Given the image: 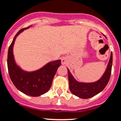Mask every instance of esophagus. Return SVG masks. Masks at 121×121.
<instances>
[{
    "instance_id": "1",
    "label": "esophagus",
    "mask_w": 121,
    "mask_h": 121,
    "mask_svg": "<svg viewBox=\"0 0 121 121\" xmlns=\"http://www.w3.org/2000/svg\"><path fill=\"white\" fill-rule=\"evenodd\" d=\"M61 63L62 64H66L68 63V59H66V57H63L61 59Z\"/></svg>"
}]
</instances>
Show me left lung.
Masks as SVG:
<instances>
[{
  "instance_id": "left-lung-1",
  "label": "left lung",
  "mask_w": 121,
  "mask_h": 121,
  "mask_svg": "<svg viewBox=\"0 0 121 121\" xmlns=\"http://www.w3.org/2000/svg\"><path fill=\"white\" fill-rule=\"evenodd\" d=\"M112 66V53L110 54L109 62L105 72L99 80L92 83L78 82L73 78L68 69L69 87L71 92L75 96L82 99H87L96 96L105 89L111 75Z\"/></svg>"
}]
</instances>
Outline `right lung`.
<instances>
[{
    "label": "right lung",
    "instance_id": "obj_1",
    "mask_svg": "<svg viewBox=\"0 0 121 121\" xmlns=\"http://www.w3.org/2000/svg\"><path fill=\"white\" fill-rule=\"evenodd\" d=\"M29 27L20 30L10 44L8 53V68L10 78L19 91L28 96L37 97L46 93L50 89L52 80L58 68L61 65L60 60L50 62L35 71L27 72L17 66L14 61L13 48L17 36Z\"/></svg>",
    "mask_w": 121,
    "mask_h": 121
}]
</instances>
